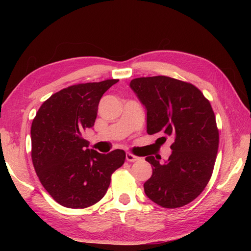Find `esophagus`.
<instances>
[{
  "label": "esophagus",
  "instance_id": "34e87169",
  "mask_svg": "<svg viewBox=\"0 0 251 251\" xmlns=\"http://www.w3.org/2000/svg\"><path fill=\"white\" fill-rule=\"evenodd\" d=\"M126 158L127 161H131V162L137 161V160H140V159H141L140 157H138V156H136V155L130 153V151H127V153L126 154Z\"/></svg>",
  "mask_w": 251,
  "mask_h": 251
}]
</instances>
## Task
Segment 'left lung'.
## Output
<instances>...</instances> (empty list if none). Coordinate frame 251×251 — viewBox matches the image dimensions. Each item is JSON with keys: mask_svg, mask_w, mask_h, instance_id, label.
Masks as SVG:
<instances>
[{"mask_svg": "<svg viewBox=\"0 0 251 251\" xmlns=\"http://www.w3.org/2000/svg\"><path fill=\"white\" fill-rule=\"evenodd\" d=\"M130 87L147 109V132L174 139L164 163L148 156L153 175L143 184L149 198L165 208L184 206L207 185L216 162L219 131L210 102L194 85L169 76L139 77Z\"/></svg>", "mask_w": 251, "mask_h": 251, "instance_id": "1", "label": "left lung"}]
</instances>
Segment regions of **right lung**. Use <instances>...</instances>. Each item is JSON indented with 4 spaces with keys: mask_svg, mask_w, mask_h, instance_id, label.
<instances>
[{
    "mask_svg": "<svg viewBox=\"0 0 251 251\" xmlns=\"http://www.w3.org/2000/svg\"><path fill=\"white\" fill-rule=\"evenodd\" d=\"M118 79L73 85L51 95L31 126V158L42 185L68 208H86L108 191L112 174L125 163L123 150H90L83 133L94 126L98 103Z\"/></svg>",
    "mask_w": 251,
    "mask_h": 251,
    "instance_id": "1",
    "label": "right lung"
}]
</instances>
